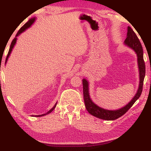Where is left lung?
<instances>
[{"mask_svg":"<svg viewBox=\"0 0 151 151\" xmlns=\"http://www.w3.org/2000/svg\"><path fill=\"white\" fill-rule=\"evenodd\" d=\"M125 44L133 49L135 53L137 55V61L138 66L139 69V85L138 88L137 93L133 98L131 102L127 105H126L124 107L118 110L110 111L106 110V109H102L98 106H97L96 104H94L91 100L89 94H88V82L85 79L82 80V84H83V96H84V101L85 104V107L86 110L91 115L93 116L98 117V118L105 119V120H114L121 116H122L124 114H125L129 109L133 106L134 103L136 102V100L139 98L141 96L142 89H143V84L144 79L145 77L146 73V67L145 63L144 60L143 56V49L141 45V42L137 38V35L133 32V30L129 27H128V33L127 37L125 39L124 41Z\"/></svg>","mask_w":151,"mask_h":151,"instance_id":"1","label":"left lung"}]
</instances>
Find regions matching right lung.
Instances as JSON below:
<instances>
[{
    "instance_id": "add662e5",
    "label": "right lung",
    "mask_w": 151,
    "mask_h": 151,
    "mask_svg": "<svg viewBox=\"0 0 151 151\" xmlns=\"http://www.w3.org/2000/svg\"><path fill=\"white\" fill-rule=\"evenodd\" d=\"M34 20H35L34 18H33V19H30L29 20V21H28L27 22H26V23L24 24V25L22 26V27L20 28L19 30H18V33H17V34H16V37H15V38H14V40H12V43H11V45H10V47H9V52H8V53H7V58H6V60H5V63H6V62H7V59H8V58H9V55H10V53H11V52H12V49H13V47H14V45L16 44V40H17V36H18V35H19V34H21L22 32H23L24 30L27 29L29 27H30L31 25H32V24L33 23H34ZM56 104H57V103H56V104H55L54 105V106H53V108L51 109L50 111H49L48 112H47V113H45V114H42V115H36V117H41V116H44V115H47V114H49V113H50L51 112V111H53V109H54L55 108V106H56Z\"/></svg>"
}]
</instances>
